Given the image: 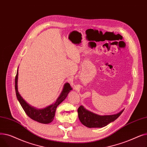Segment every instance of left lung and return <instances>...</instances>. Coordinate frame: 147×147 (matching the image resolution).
Segmentation results:
<instances>
[{
  "label": "left lung",
  "instance_id": "obj_1",
  "mask_svg": "<svg viewBox=\"0 0 147 147\" xmlns=\"http://www.w3.org/2000/svg\"><path fill=\"white\" fill-rule=\"evenodd\" d=\"M123 111L124 109L114 115H99L87 111L82 106H80L78 109V114L79 119L83 125L89 128H96L105 127L110 123L115 121L121 114Z\"/></svg>",
  "mask_w": 147,
  "mask_h": 147
}]
</instances>
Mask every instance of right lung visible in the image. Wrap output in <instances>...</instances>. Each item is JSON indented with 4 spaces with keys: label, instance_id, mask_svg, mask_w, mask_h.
I'll use <instances>...</instances> for the list:
<instances>
[{
    "label": "right lung",
    "instance_id": "1",
    "mask_svg": "<svg viewBox=\"0 0 147 147\" xmlns=\"http://www.w3.org/2000/svg\"><path fill=\"white\" fill-rule=\"evenodd\" d=\"M17 81H18V70L17 72V75L15 79V89L16 96L17 99L19 101L21 106L25 111L26 114L29 116L32 120L43 124H48L53 121L54 117L55 116V112L56 111V108L67 97L68 93L71 90H72L71 85L69 84L66 83L61 93L58 97L55 102L51 105L48 106L43 109H36L30 105H29L20 96L18 92L17 88Z\"/></svg>",
    "mask_w": 147,
    "mask_h": 147
}]
</instances>
